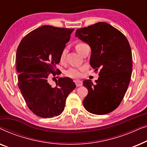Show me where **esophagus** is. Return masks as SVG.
Segmentation results:
<instances>
[{
	"label": "esophagus",
	"mask_w": 147,
	"mask_h": 147,
	"mask_svg": "<svg viewBox=\"0 0 147 147\" xmlns=\"http://www.w3.org/2000/svg\"><path fill=\"white\" fill-rule=\"evenodd\" d=\"M75 83L77 87H79V86H82L83 85V82H82V81H81V80H76Z\"/></svg>",
	"instance_id": "1"
}]
</instances>
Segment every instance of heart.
I'll return each instance as SVG.
<instances>
[{"mask_svg": "<svg viewBox=\"0 0 147 147\" xmlns=\"http://www.w3.org/2000/svg\"><path fill=\"white\" fill-rule=\"evenodd\" d=\"M86 45L85 43H79L76 45V49L77 51H79V49L80 48H82L83 46ZM67 49L65 48V49H63L62 51L61 55H60V59L61 61H63V60L65 59L66 54H67ZM82 71H83V69L82 68H78V67H71L66 72V74H67V76H69L70 78H79L82 76Z\"/></svg>", "mask_w": 147, "mask_h": 147, "instance_id": "obj_1", "label": "heart"}]
</instances>
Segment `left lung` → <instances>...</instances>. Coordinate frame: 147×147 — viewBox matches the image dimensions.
<instances>
[{"label": "left lung", "mask_w": 147, "mask_h": 147, "mask_svg": "<svg viewBox=\"0 0 147 147\" xmlns=\"http://www.w3.org/2000/svg\"><path fill=\"white\" fill-rule=\"evenodd\" d=\"M75 36L89 45L90 65L100 70L95 84L90 80L83 82L88 90L84 108L97 115L110 113L121 103L129 85L132 70L130 44L121 32L103 22L77 29Z\"/></svg>", "instance_id": "obj_1"}]
</instances>
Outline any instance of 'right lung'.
I'll return each instance as SVG.
<instances>
[{
  "mask_svg": "<svg viewBox=\"0 0 147 147\" xmlns=\"http://www.w3.org/2000/svg\"><path fill=\"white\" fill-rule=\"evenodd\" d=\"M74 30L41 26L28 33L17 48L18 86L28 107L40 117L61 114L66 98L76 88L69 78L56 80L54 88L48 82L50 73L55 76V65L59 63L61 52Z\"/></svg>",
  "mask_w": 147,
  "mask_h": 147,
  "instance_id": "add662e5",
  "label": "right lung"
}]
</instances>
